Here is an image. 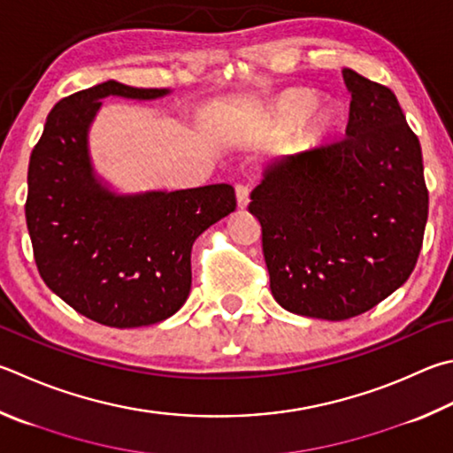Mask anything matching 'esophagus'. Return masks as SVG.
Returning a JSON list of instances; mask_svg holds the SVG:
<instances>
[{"instance_id":"34e87169","label":"esophagus","mask_w":453,"mask_h":453,"mask_svg":"<svg viewBox=\"0 0 453 453\" xmlns=\"http://www.w3.org/2000/svg\"><path fill=\"white\" fill-rule=\"evenodd\" d=\"M235 198H237V208H240V210L248 208V203H250V188L243 186V184H237L235 186Z\"/></svg>"}]
</instances>
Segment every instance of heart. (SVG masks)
<instances>
[{"label": "heart", "mask_w": 453, "mask_h": 453, "mask_svg": "<svg viewBox=\"0 0 453 453\" xmlns=\"http://www.w3.org/2000/svg\"><path fill=\"white\" fill-rule=\"evenodd\" d=\"M336 114L328 104H319V95L307 88H289L273 98L257 122L263 138L281 141L293 133L299 148H319L333 136Z\"/></svg>", "instance_id": "obj_1"}]
</instances>
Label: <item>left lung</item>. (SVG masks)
Listing matches in <instances>:
<instances>
[{"label": "left lung", "mask_w": 453, "mask_h": 453, "mask_svg": "<svg viewBox=\"0 0 453 453\" xmlns=\"http://www.w3.org/2000/svg\"><path fill=\"white\" fill-rule=\"evenodd\" d=\"M347 138L263 168L250 211L261 224L271 293L301 317L363 315L406 283L422 250V148L396 95L342 69Z\"/></svg>", "instance_id": "obj_1"}]
</instances>
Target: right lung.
Returning a JSON list of instances; mask_svg holds the SVG:
<instances>
[{
	"label": "right lung",
	"mask_w": 453,
	"mask_h": 453,
	"mask_svg": "<svg viewBox=\"0 0 453 453\" xmlns=\"http://www.w3.org/2000/svg\"><path fill=\"white\" fill-rule=\"evenodd\" d=\"M168 95L119 81L81 90L53 106L31 152L26 218L39 273L57 297L106 326L174 315L190 295L194 242L235 210L229 184L120 194L96 174L88 130L103 98Z\"/></svg>",
	"instance_id": "1"
}]
</instances>
